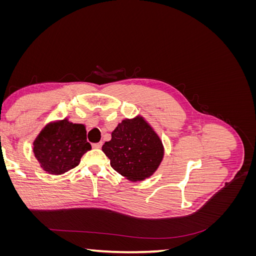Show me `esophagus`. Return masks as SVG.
Masks as SVG:
<instances>
[{"mask_svg":"<svg viewBox=\"0 0 256 256\" xmlns=\"http://www.w3.org/2000/svg\"><path fill=\"white\" fill-rule=\"evenodd\" d=\"M92 148H100V147L102 146V142H99V143H94L92 145Z\"/></svg>","mask_w":256,"mask_h":256,"instance_id":"1","label":"esophagus"}]
</instances>
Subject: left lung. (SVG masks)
Instances as JSON below:
<instances>
[{
	"label": "left lung",
	"instance_id": "obj_1",
	"mask_svg": "<svg viewBox=\"0 0 256 256\" xmlns=\"http://www.w3.org/2000/svg\"><path fill=\"white\" fill-rule=\"evenodd\" d=\"M102 145L116 172L130 182H142L154 175L164 156L160 136L141 115L125 118Z\"/></svg>",
	"mask_w": 256,
	"mask_h": 256
}]
</instances>
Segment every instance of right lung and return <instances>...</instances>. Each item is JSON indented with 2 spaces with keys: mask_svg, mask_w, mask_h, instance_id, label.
I'll return each instance as SVG.
<instances>
[{
  "mask_svg": "<svg viewBox=\"0 0 256 256\" xmlns=\"http://www.w3.org/2000/svg\"><path fill=\"white\" fill-rule=\"evenodd\" d=\"M86 127L68 118L52 120L33 142L34 156L40 168L51 175H62L79 166L81 157L90 150Z\"/></svg>",
  "mask_w": 256,
  "mask_h": 256,
  "instance_id": "add662e5",
  "label": "right lung"
}]
</instances>
